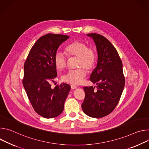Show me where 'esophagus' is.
<instances>
[{"label":"esophagus","mask_w":149,"mask_h":149,"mask_svg":"<svg viewBox=\"0 0 149 149\" xmlns=\"http://www.w3.org/2000/svg\"><path fill=\"white\" fill-rule=\"evenodd\" d=\"M76 88H77V86H74V85H71V89H76Z\"/></svg>","instance_id":"34e87169"}]
</instances>
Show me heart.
<instances>
[{
    "mask_svg": "<svg viewBox=\"0 0 149 149\" xmlns=\"http://www.w3.org/2000/svg\"><path fill=\"white\" fill-rule=\"evenodd\" d=\"M65 52L69 57H78L77 67L80 68L69 71L62 76V80L73 85H80L86 75L83 68L90 71L94 68L96 60V52L93 48L89 47L86 43L80 41H74L69 44L65 47ZM54 61L58 69L62 70L67 66V58L61 52L56 53Z\"/></svg>",
    "mask_w": 149,
    "mask_h": 149,
    "instance_id": "b5f03b06",
    "label": "heart"
}]
</instances>
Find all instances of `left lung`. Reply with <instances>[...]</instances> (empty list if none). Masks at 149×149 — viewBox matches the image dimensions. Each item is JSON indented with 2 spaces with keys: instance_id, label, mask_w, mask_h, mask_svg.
Segmentation results:
<instances>
[{
  "instance_id": "obj_1",
  "label": "left lung",
  "mask_w": 149,
  "mask_h": 149,
  "mask_svg": "<svg viewBox=\"0 0 149 149\" xmlns=\"http://www.w3.org/2000/svg\"><path fill=\"white\" fill-rule=\"evenodd\" d=\"M94 40L97 52V63L90 76L96 87L86 86L84 101L81 104L88 116L100 118L111 113L121 96L125 77L123 63L116 48L102 35L88 34Z\"/></svg>"
}]
</instances>
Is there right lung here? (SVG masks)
<instances>
[{
    "mask_svg": "<svg viewBox=\"0 0 149 149\" xmlns=\"http://www.w3.org/2000/svg\"><path fill=\"white\" fill-rule=\"evenodd\" d=\"M69 38L54 34L41 37L31 48L24 63L23 86L33 108L45 118L61 113L71 88L65 84L51 88L57 76L54 55L60 45Z\"/></svg>",
    "mask_w": 149,
    "mask_h": 149,
    "instance_id": "right-lung-1",
    "label": "right lung"
}]
</instances>
